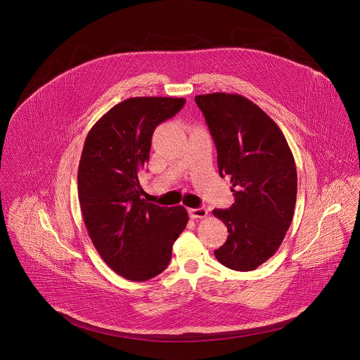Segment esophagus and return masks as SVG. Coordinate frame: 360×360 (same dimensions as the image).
Masks as SVG:
<instances>
[{"label": "esophagus", "mask_w": 360, "mask_h": 360, "mask_svg": "<svg viewBox=\"0 0 360 360\" xmlns=\"http://www.w3.org/2000/svg\"><path fill=\"white\" fill-rule=\"evenodd\" d=\"M188 214L191 219H205L207 216V210L205 207H197V209H188Z\"/></svg>", "instance_id": "34e87169"}]
</instances>
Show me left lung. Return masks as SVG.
<instances>
[{"label": "left lung", "mask_w": 360, "mask_h": 360, "mask_svg": "<svg viewBox=\"0 0 360 360\" xmlns=\"http://www.w3.org/2000/svg\"><path fill=\"white\" fill-rule=\"evenodd\" d=\"M217 148L220 176L229 175L235 202L214 209L228 239L214 251L228 269L251 271L274 255L290 226L297 169L275 121L257 103L228 93L195 96Z\"/></svg>", "instance_id": "left-lung-1"}]
</instances>
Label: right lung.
Masks as SVG:
<instances>
[{"instance_id":"add662e5","label":"right lung","mask_w":360,"mask_h":360,"mask_svg":"<svg viewBox=\"0 0 360 360\" xmlns=\"http://www.w3.org/2000/svg\"><path fill=\"white\" fill-rule=\"evenodd\" d=\"M185 98L134 97L108 110L86 136L78 167L84 223L103 262L128 281L143 282L170 263L174 241L188 221L184 206L147 202L139 174L150 159L155 128Z\"/></svg>"}]
</instances>
